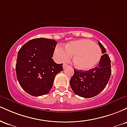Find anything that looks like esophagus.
Segmentation results:
<instances>
[{"mask_svg": "<svg viewBox=\"0 0 127 127\" xmlns=\"http://www.w3.org/2000/svg\"><path fill=\"white\" fill-rule=\"evenodd\" d=\"M67 67H68V64H65V63L63 64V68H64V69H65V68Z\"/></svg>", "mask_w": 127, "mask_h": 127, "instance_id": "1", "label": "esophagus"}]
</instances>
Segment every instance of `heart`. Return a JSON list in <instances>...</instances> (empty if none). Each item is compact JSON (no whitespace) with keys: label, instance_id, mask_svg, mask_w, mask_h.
<instances>
[{"label":"heart","instance_id":"b5f03b06","mask_svg":"<svg viewBox=\"0 0 127 127\" xmlns=\"http://www.w3.org/2000/svg\"><path fill=\"white\" fill-rule=\"evenodd\" d=\"M65 50L61 47L55 49V54L61 60L66 61L73 55V63L78 69L89 70L98 64L102 56L98 45L88 39H81L68 42Z\"/></svg>","mask_w":127,"mask_h":127}]
</instances>
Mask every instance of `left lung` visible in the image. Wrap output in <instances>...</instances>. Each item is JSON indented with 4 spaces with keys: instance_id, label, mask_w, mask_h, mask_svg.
<instances>
[{
    "instance_id": "8db88e82",
    "label": "left lung",
    "mask_w": 127,
    "mask_h": 127,
    "mask_svg": "<svg viewBox=\"0 0 127 127\" xmlns=\"http://www.w3.org/2000/svg\"><path fill=\"white\" fill-rule=\"evenodd\" d=\"M101 49V60L95 68L87 71L74 69V75L70 80V85L76 95L91 98L98 95L105 88L111 75L110 59L103 45L98 42Z\"/></svg>"
}]
</instances>
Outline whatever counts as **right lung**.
I'll return each mask as SVG.
<instances>
[{"label": "right lung", "mask_w": 127, "mask_h": 127, "mask_svg": "<svg viewBox=\"0 0 127 127\" xmlns=\"http://www.w3.org/2000/svg\"><path fill=\"white\" fill-rule=\"evenodd\" d=\"M57 42L53 39L36 38L29 40L18 52L16 73L21 88L30 95L48 94L55 76L63 70L52 57Z\"/></svg>", "instance_id": "right-lung-1"}]
</instances>
